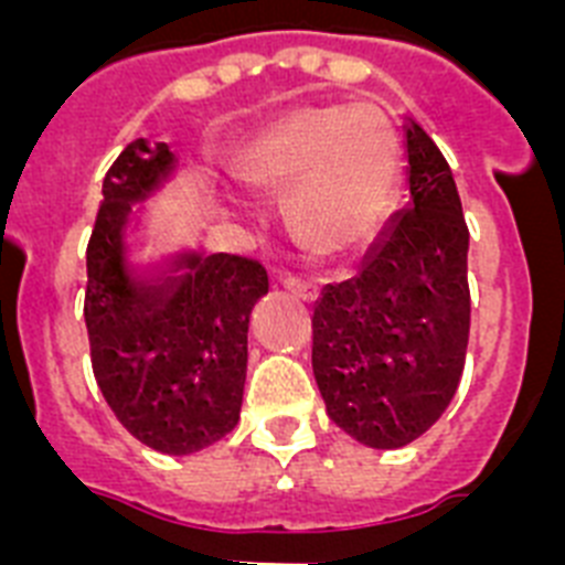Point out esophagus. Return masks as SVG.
<instances>
[{
    "label": "esophagus",
    "mask_w": 565,
    "mask_h": 565,
    "mask_svg": "<svg viewBox=\"0 0 565 565\" xmlns=\"http://www.w3.org/2000/svg\"><path fill=\"white\" fill-rule=\"evenodd\" d=\"M282 288H286V291H291L294 297L306 299V302H313V299H317V288L299 277H286L282 279Z\"/></svg>",
    "instance_id": "1"
}]
</instances>
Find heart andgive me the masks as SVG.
<instances>
[{
    "label": "heart",
    "instance_id": "b5f03b06",
    "mask_svg": "<svg viewBox=\"0 0 565 565\" xmlns=\"http://www.w3.org/2000/svg\"><path fill=\"white\" fill-rule=\"evenodd\" d=\"M398 147L373 109L302 107L254 135L239 172L268 194L288 198V223L319 257H344L373 239L387 212ZM228 209H237L226 198Z\"/></svg>",
    "mask_w": 565,
    "mask_h": 565
}]
</instances>
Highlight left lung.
Masks as SVG:
<instances>
[{
	"instance_id": "8db88e82",
	"label": "left lung",
	"mask_w": 565,
	"mask_h": 565,
	"mask_svg": "<svg viewBox=\"0 0 565 565\" xmlns=\"http://www.w3.org/2000/svg\"><path fill=\"white\" fill-rule=\"evenodd\" d=\"M411 201L356 277L313 306V379L337 427L373 450H398L441 418L469 339L467 252L452 172L413 118L404 124Z\"/></svg>"
}]
</instances>
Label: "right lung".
Instances as JSON below:
<instances>
[{
  "label": "right lung",
  "instance_id": "obj_1",
  "mask_svg": "<svg viewBox=\"0 0 565 565\" xmlns=\"http://www.w3.org/2000/svg\"><path fill=\"white\" fill-rule=\"evenodd\" d=\"M178 172L167 143L138 138L104 178L87 246L84 322L93 373L115 418L163 456H192L234 430L248 364V317L266 268L178 248L138 263L141 206Z\"/></svg>",
  "mask_w": 565,
  "mask_h": 565
}]
</instances>
